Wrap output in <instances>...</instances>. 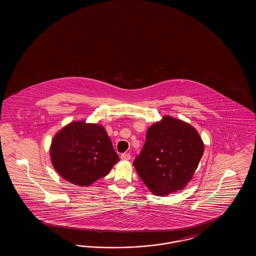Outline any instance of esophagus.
Returning <instances> with one entry per match:
<instances>
[{
  "label": "esophagus",
  "mask_w": 256,
  "mask_h": 256,
  "mask_svg": "<svg viewBox=\"0 0 256 256\" xmlns=\"http://www.w3.org/2000/svg\"><path fill=\"white\" fill-rule=\"evenodd\" d=\"M121 158L122 160H130V154H128V152H124L121 154Z\"/></svg>",
  "instance_id": "34e87169"
}]
</instances>
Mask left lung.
Wrapping results in <instances>:
<instances>
[{
	"mask_svg": "<svg viewBox=\"0 0 256 256\" xmlns=\"http://www.w3.org/2000/svg\"><path fill=\"white\" fill-rule=\"evenodd\" d=\"M204 152V142L192 126L164 116L148 128L134 166L152 194L167 196L192 180Z\"/></svg>",
	"mask_w": 256,
	"mask_h": 256,
	"instance_id": "left-lung-1",
	"label": "left lung"
}]
</instances>
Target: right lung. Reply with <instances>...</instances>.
Masks as SVG:
<instances>
[{"mask_svg": "<svg viewBox=\"0 0 256 256\" xmlns=\"http://www.w3.org/2000/svg\"><path fill=\"white\" fill-rule=\"evenodd\" d=\"M54 168L69 182L89 186L119 161L104 128L84 121L64 126L50 148Z\"/></svg>", "mask_w": 256, "mask_h": 256, "instance_id": "add662e5", "label": "right lung"}]
</instances>
